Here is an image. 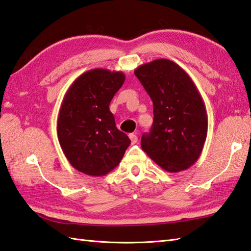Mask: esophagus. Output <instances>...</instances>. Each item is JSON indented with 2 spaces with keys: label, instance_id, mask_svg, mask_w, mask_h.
<instances>
[{
  "label": "esophagus",
  "instance_id": "esophagus-1",
  "mask_svg": "<svg viewBox=\"0 0 251 251\" xmlns=\"http://www.w3.org/2000/svg\"><path fill=\"white\" fill-rule=\"evenodd\" d=\"M129 138H130L132 145H135V143L138 141V137H137L136 134H130V135H129Z\"/></svg>",
  "mask_w": 251,
  "mask_h": 251
}]
</instances>
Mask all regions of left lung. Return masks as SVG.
Here are the masks:
<instances>
[{
  "instance_id": "obj_1",
  "label": "left lung",
  "mask_w": 251,
  "mask_h": 251,
  "mask_svg": "<svg viewBox=\"0 0 251 251\" xmlns=\"http://www.w3.org/2000/svg\"><path fill=\"white\" fill-rule=\"evenodd\" d=\"M135 75L153 101V124L150 132L142 135V150L168 173L188 169L201 155L208 126L194 82L168 59L141 65Z\"/></svg>"
}]
</instances>
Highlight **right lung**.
Segmentation results:
<instances>
[{"mask_svg":"<svg viewBox=\"0 0 251 251\" xmlns=\"http://www.w3.org/2000/svg\"><path fill=\"white\" fill-rule=\"evenodd\" d=\"M124 81L121 71L93 69L79 75L63 97L58 140L72 167L85 175L109 174L130 145L127 135L117 129L109 109Z\"/></svg>","mask_w":251,"mask_h":251,"instance_id":"add662e5","label":"right lung"}]
</instances>
